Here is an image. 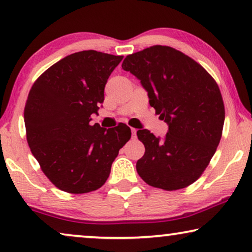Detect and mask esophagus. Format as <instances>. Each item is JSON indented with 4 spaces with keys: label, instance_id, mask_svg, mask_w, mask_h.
<instances>
[{
    "label": "esophagus",
    "instance_id": "34e87169",
    "mask_svg": "<svg viewBox=\"0 0 252 252\" xmlns=\"http://www.w3.org/2000/svg\"><path fill=\"white\" fill-rule=\"evenodd\" d=\"M130 130H132L133 137H136V129L135 128H130Z\"/></svg>",
    "mask_w": 252,
    "mask_h": 252
}]
</instances>
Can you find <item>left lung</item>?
<instances>
[{
    "label": "left lung",
    "instance_id": "8db88e82",
    "mask_svg": "<svg viewBox=\"0 0 252 252\" xmlns=\"http://www.w3.org/2000/svg\"><path fill=\"white\" fill-rule=\"evenodd\" d=\"M122 67L139 79L150 105L168 126L163 139L148 129L137 130L146 148L136 163L137 173L164 190L194 184L215 155L225 122L215 79L192 58L167 46L128 55Z\"/></svg>",
    "mask_w": 252,
    "mask_h": 252
}]
</instances>
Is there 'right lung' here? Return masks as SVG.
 <instances>
[{
	"instance_id": "add662e5",
	"label": "right lung",
	"mask_w": 252,
	"mask_h": 252,
	"mask_svg": "<svg viewBox=\"0 0 252 252\" xmlns=\"http://www.w3.org/2000/svg\"><path fill=\"white\" fill-rule=\"evenodd\" d=\"M123 56L84 50L64 57L31 88L24 120L41 170L61 190L85 194L101 188L130 128L91 125L104 101L106 81Z\"/></svg>"
}]
</instances>
